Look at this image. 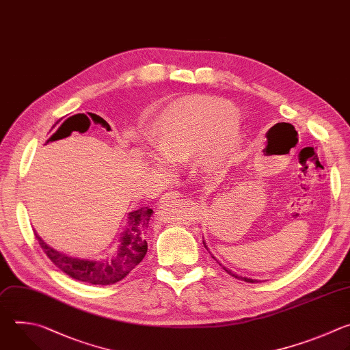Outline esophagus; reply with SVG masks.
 I'll use <instances>...</instances> for the list:
<instances>
[{
    "label": "esophagus",
    "mask_w": 350,
    "mask_h": 350,
    "mask_svg": "<svg viewBox=\"0 0 350 350\" xmlns=\"http://www.w3.org/2000/svg\"><path fill=\"white\" fill-rule=\"evenodd\" d=\"M176 198H179V193L175 191V190H171V191H167V193L163 194V197L160 198V202L165 204V202H170V201L176 200Z\"/></svg>",
    "instance_id": "obj_1"
}]
</instances>
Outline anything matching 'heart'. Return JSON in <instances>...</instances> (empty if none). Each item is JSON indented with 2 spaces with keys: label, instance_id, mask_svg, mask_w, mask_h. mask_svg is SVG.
Returning <instances> with one entry per match:
<instances>
[{
  "label": "heart",
  "instance_id": "1",
  "mask_svg": "<svg viewBox=\"0 0 350 350\" xmlns=\"http://www.w3.org/2000/svg\"><path fill=\"white\" fill-rule=\"evenodd\" d=\"M237 109L215 98H190L164 109L153 121L148 142L153 154L182 165L200 153L206 170L225 165L239 150L241 132Z\"/></svg>",
  "mask_w": 350,
  "mask_h": 350
}]
</instances>
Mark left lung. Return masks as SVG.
Returning a JSON list of instances; mask_svg holds the SVG:
<instances>
[{
    "label": "left lung",
    "mask_w": 350,
    "mask_h": 350,
    "mask_svg": "<svg viewBox=\"0 0 350 350\" xmlns=\"http://www.w3.org/2000/svg\"><path fill=\"white\" fill-rule=\"evenodd\" d=\"M202 244H204L205 250H206V251H208L209 254H211V251H209V250H208V247H206V244H205V241H204V240H202ZM211 256H213V258H214V259H215V260H217V262H218V263H219V265H221V266H222V267H224V269H225V270H226V271H228V273H229L230 275H233L234 278H239V280H244V282H247V283H260V280H255V278H250V277H243V275H239V274L233 273V271H232L230 269L225 267V266H224V265H222V263H221V262H219V260H218V259H217V258H215V256H214L213 254H211Z\"/></svg>",
    "instance_id": "left-lung-1"
}]
</instances>
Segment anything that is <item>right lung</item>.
Listing matches in <instances>:
<instances>
[{"mask_svg": "<svg viewBox=\"0 0 350 350\" xmlns=\"http://www.w3.org/2000/svg\"><path fill=\"white\" fill-rule=\"evenodd\" d=\"M66 122V121H64ZM57 124V122H56ZM55 124V125H56ZM63 125V124H62ZM53 128V126H52ZM153 209L142 206L128 214V222L121 233L120 245L113 256L99 260L80 259L68 256L49 247L34 230L36 239L46 256L66 274L75 280L95 284L109 286L114 284L132 270L137 263H141L148 252L146 233Z\"/></svg>", "mask_w": 350, "mask_h": 350, "instance_id": "right-lung-1", "label": "right lung"}]
</instances>
